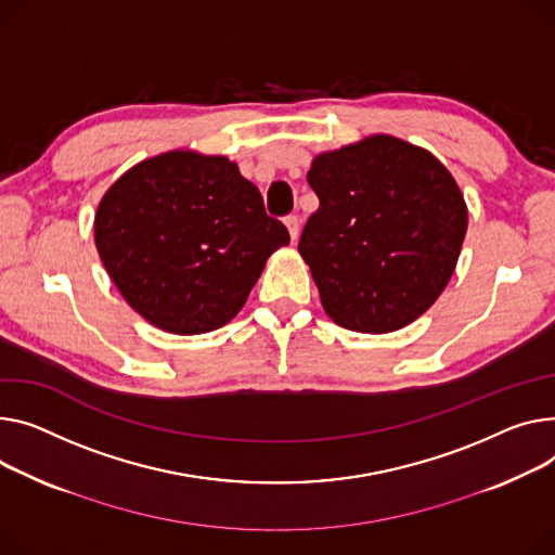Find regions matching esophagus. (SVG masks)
<instances>
[{
  "instance_id": "1",
  "label": "esophagus",
  "mask_w": 555,
  "mask_h": 555,
  "mask_svg": "<svg viewBox=\"0 0 555 555\" xmlns=\"http://www.w3.org/2000/svg\"><path fill=\"white\" fill-rule=\"evenodd\" d=\"M285 228H287L292 241H297V236H299V216L297 214L285 216Z\"/></svg>"
}]
</instances>
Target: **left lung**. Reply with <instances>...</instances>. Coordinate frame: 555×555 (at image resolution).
<instances>
[{"label":"left lung","mask_w":555,"mask_h":555,"mask_svg":"<svg viewBox=\"0 0 555 555\" xmlns=\"http://www.w3.org/2000/svg\"><path fill=\"white\" fill-rule=\"evenodd\" d=\"M319 209L299 251L327 317L341 327L392 332L424 314L451 281L468 214L433 154L371 135L314 158Z\"/></svg>","instance_id":"8db88e82"}]
</instances>
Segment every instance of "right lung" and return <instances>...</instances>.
<instances>
[{"instance_id":"obj_1","label":"right lung","mask_w":555,"mask_h":555,"mask_svg":"<svg viewBox=\"0 0 555 555\" xmlns=\"http://www.w3.org/2000/svg\"><path fill=\"white\" fill-rule=\"evenodd\" d=\"M289 243L223 156L169 152L131 167L95 214V245L127 304L173 335L232 321L270 254Z\"/></svg>"}]
</instances>
